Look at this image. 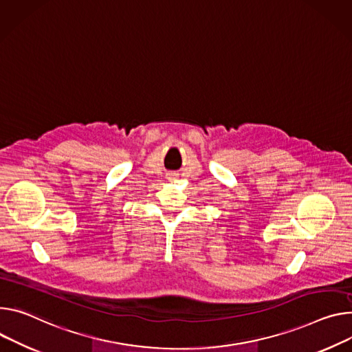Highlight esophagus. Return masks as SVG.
<instances>
[{
  "mask_svg": "<svg viewBox=\"0 0 352 352\" xmlns=\"http://www.w3.org/2000/svg\"><path fill=\"white\" fill-rule=\"evenodd\" d=\"M175 177H177V175H174V174H170V175H168V179H175Z\"/></svg>",
  "mask_w": 352,
  "mask_h": 352,
  "instance_id": "esophagus-1",
  "label": "esophagus"
}]
</instances>
